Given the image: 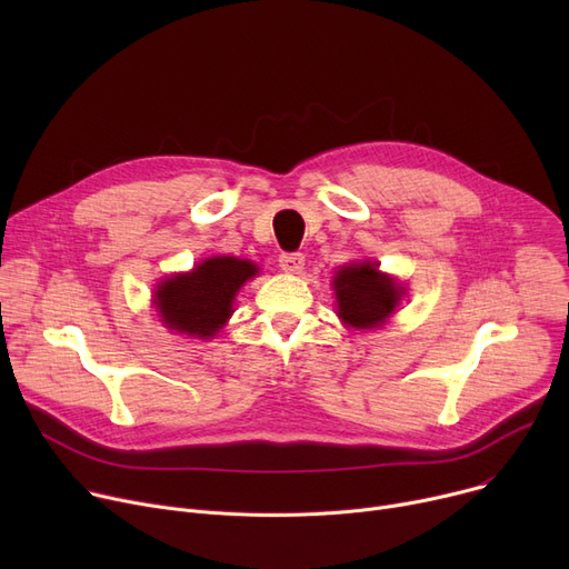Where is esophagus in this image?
Instances as JSON below:
<instances>
[{"instance_id": "obj_1", "label": "esophagus", "mask_w": 569, "mask_h": 569, "mask_svg": "<svg viewBox=\"0 0 569 569\" xmlns=\"http://www.w3.org/2000/svg\"><path fill=\"white\" fill-rule=\"evenodd\" d=\"M279 267L288 274H300L305 269V253H281Z\"/></svg>"}]
</instances>
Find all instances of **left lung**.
Listing matches in <instances>:
<instances>
[{
  "instance_id": "obj_1",
  "label": "left lung",
  "mask_w": 569,
  "mask_h": 569,
  "mask_svg": "<svg viewBox=\"0 0 569 569\" xmlns=\"http://www.w3.org/2000/svg\"><path fill=\"white\" fill-rule=\"evenodd\" d=\"M335 292L343 322L367 330V327H378L395 311L403 290L397 281L380 274L373 262H355L339 269Z\"/></svg>"
}]
</instances>
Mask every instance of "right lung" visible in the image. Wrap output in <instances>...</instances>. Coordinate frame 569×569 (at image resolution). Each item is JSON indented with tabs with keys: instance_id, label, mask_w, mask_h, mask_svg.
<instances>
[{
	"instance_id": "1",
	"label": "right lung",
	"mask_w": 569,
	"mask_h": 569,
	"mask_svg": "<svg viewBox=\"0 0 569 569\" xmlns=\"http://www.w3.org/2000/svg\"><path fill=\"white\" fill-rule=\"evenodd\" d=\"M258 272L249 260L230 256L207 258L193 272L166 279L154 292L157 307L170 330L193 337H214L232 313V300Z\"/></svg>"
}]
</instances>
